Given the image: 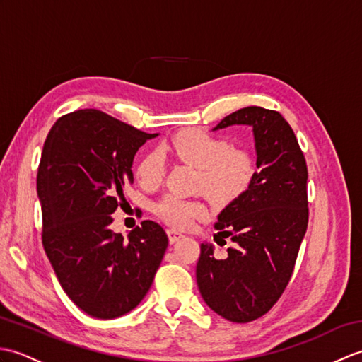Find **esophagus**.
<instances>
[{
    "instance_id": "34e87169",
    "label": "esophagus",
    "mask_w": 362,
    "mask_h": 362,
    "mask_svg": "<svg viewBox=\"0 0 362 362\" xmlns=\"http://www.w3.org/2000/svg\"><path fill=\"white\" fill-rule=\"evenodd\" d=\"M166 233H168V240H169V243H171V244H174V243H177V241H180L182 238L185 236L183 233L177 232V230H174V228H169Z\"/></svg>"
}]
</instances>
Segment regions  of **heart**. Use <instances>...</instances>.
Returning a JSON list of instances; mask_svg holds the SVG:
<instances>
[{"mask_svg":"<svg viewBox=\"0 0 362 362\" xmlns=\"http://www.w3.org/2000/svg\"><path fill=\"white\" fill-rule=\"evenodd\" d=\"M168 149L185 163L199 168L197 187L216 202H232L247 191L257 177V157L250 149L232 146L227 138L199 129H183L168 143ZM143 187H157L163 180L165 160L158 151L140 158L135 169ZM160 219L174 227H189L204 218V206L175 194H166L153 206Z\"/></svg>","mask_w":362,"mask_h":362,"instance_id":"b5f03b06","label":"heart"}]
</instances>
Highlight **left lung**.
Returning a JSON list of instances; mask_svg holds the SVG:
<instances>
[{"mask_svg": "<svg viewBox=\"0 0 362 362\" xmlns=\"http://www.w3.org/2000/svg\"><path fill=\"white\" fill-rule=\"evenodd\" d=\"M233 124L253 127L258 171L252 187L214 224L219 245L226 244L224 238L233 243L227 257L216 258L211 244H201L196 279L214 313L245 324L279 302L294 272L308 227V168L294 130L279 112L244 107L214 129Z\"/></svg>", "mask_w": 362, "mask_h": 362, "instance_id": "obj_1", "label": "left lung"}]
</instances>
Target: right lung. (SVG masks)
<instances>
[{"instance_id":"obj_1","label":"right lung","mask_w":362,"mask_h":362,"mask_svg":"<svg viewBox=\"0 0 362 362\" xmlns=\"http://www.w3.org/2000/svg\"><path fill=\"white\" fill-rule=\"evenodd\" d=\"M153 136L95 109L64 115L46 136L37 173L42 243L60 286L91 317L134 310L166 252L157 222L143 221L127 240L110 228L134 183L135 153Z\"/></svg>"}]
</instances>
